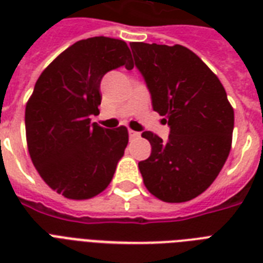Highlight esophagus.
I'll return each instance as SVG.
<instances>
[{
    "mask_svg": "<svg viewBox=\"0 0 263 263\" xmlns=\"http://www.w3.org/2000/svg\"><path fill=\"white\" fill-rule=\"evenodd\" d=\"M128 135H129V138H131V139H138V138H140V132H136V131H132V129H129V131H128Z\"/></svg>",
    "mask_w": 263,
    "mask_h": 263,
    "instance_id": "34e87169",
    "label": "esophagus"
}]
</instances>
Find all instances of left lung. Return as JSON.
Listing matches in <instances>:
<instances>
[{
	"instance_id": "1",
	"label": "left lung",
	"mask_w": 263,
	"mask_h": 263,
	"mask_svg": "<svg viewBox=\"0 0 263 263\" xmlns=\"http://www.w3.org/2000/svg\"><path fill=\"white\" fill-rule=\"evenodd\" d=\"M153 109L171 127L168 142L152 131L143 138L152 154L139 171L150 194L169 203L187 202L216 180L232 146L235 115L224 86L212 69L181 45L132 42Z\"/></svg>"
}]
</instances>
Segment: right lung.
Here are the masks:
<instances>
[{
  "mask_svg": "<svg viewBox=\"0 0 263 263\" xmlns=\"http://www.w3.org/2000/svg\"><path fill=\"white\" fill-rule=\"evenodd\" d=\"M121 39L94 36L73 43L51 61L26 105L27 147L43 181L65 198H94L109 185L128 144L124 125L91 124L99 115L106 72L134 68Z\"/></svg>",
  "mask_w": 263,
  "mask_h": 263,
  "instance_id": "add662e5",
  "label": "right lung"
}]
</instances>
